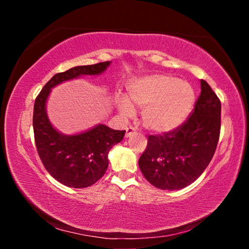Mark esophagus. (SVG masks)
I'll return each instance as SVG.
<instances>
[{
	"label": "esophagus",
	"mask_w": 249,
	"mask_h": 249,
	"mask_svg": "<svg viewBox=\"0 0 249 249\" xmlns=\"http://www.w3.org/2000/svg\"><path fill=\"white\" fill-rule=\"evenodd\" d=\"M136 134V130H135L134 127H127L126 128V133H125V137L128 138L130 136H133V135Z\"/></svg>",
	"instance_id": "obj_1"
}]
</instances>
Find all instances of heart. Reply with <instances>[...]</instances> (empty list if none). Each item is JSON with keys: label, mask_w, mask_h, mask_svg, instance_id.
Wrapping results in <instances>:
<instances>
[{"label": "heart", "mask_w": 249, "mask_h": 249, "mask_svg": "<svg viewBox=\"0 0 249 249\" xmlns=\"http://www.w3.org/2000/svg\"><path fill=\"white\" fill-rule=\"evenodd\" d=\"M126 100H116L123 116L134 107L142 108V122L155 134H168L182 126L196 104V92L190 83L169 74L154 73L134 79L127 84Z\"/></svg>", "instance_id": "obj_1"}]
</instances>
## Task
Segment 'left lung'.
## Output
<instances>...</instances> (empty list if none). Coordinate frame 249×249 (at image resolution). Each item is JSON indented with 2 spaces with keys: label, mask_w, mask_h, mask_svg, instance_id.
I'll list each match as a JSON object with an SVG mask.
<instances>
[{
  "label": "left lung",
  "mask_w": 249,
  "mask_h": 249,
  "mask_svg": "<svg viewBox=\"0 0 249 249\" xmlns=\"http://www.w3.org/2000/svg\"><path fill=\"white\" fill-rule=\"evenodd\" d=\"M221 130V102L208 82L187 122L174 132L149 135L138 160L145 178L161 190H179L199 178L215 153Z\"/></svg>",
  "instance_id": "1"
}]
</instances>
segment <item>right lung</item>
Instances as JSON below:
<instances>
[{
    "label": "right lung",
    "instance_id": "right-lung-1",
    "mask_svg": "<svg viewBox=\"0 0 249 249\" xmlns=\"http://www.w3.org/2000/svg\"><path fill=\"white\" fill-rule=\"evenodd\" d=\"M109 64L111 61L78 66L54 74L35 100L33 127L39 158L50 176L67 187L87 188L102 178L108 166V151L122 142L125 130L99 124L79 134H61L50 123L46 102L50 91L58 84L81 75L101 74Z\"/></svg>",
    "mask_w": 249,
    "mask_h": 249
}]
</instances>
